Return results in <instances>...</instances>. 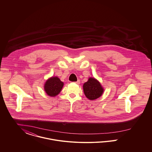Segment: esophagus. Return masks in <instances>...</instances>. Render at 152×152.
I'll list each match as a JSON object with an SVG mask.
<instances>
[{
    "mask_svg": "<svg viewBox=\"0 0 152 152\" xmlns=\"http://www.w3.org/2000/svg\"><path fill=\"white\" fill-rule=\"evenodd\" d=\"M76 84H79L80 83V81L79 80H78L77 81H76V82H75Z\"/></svg>",
    "mask_w": 152,
    "mask_h": 152,
    "instance_id": "obj_1",
    "label": "esophagus"
}]
</instances>
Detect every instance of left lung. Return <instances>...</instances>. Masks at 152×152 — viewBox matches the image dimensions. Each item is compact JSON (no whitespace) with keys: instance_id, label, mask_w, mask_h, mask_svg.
Segmentation results:
<instances>
[{"instance_id":"left-lung-1","label":"left lung","mask_w":152,"mask_h":152,"mask_svg":"<svg viewBox=\"0 0 152 152\" xmlns=\"http://www.w3.org/2000/svg\"><path fill=\"white\" fill-rule=\"evenodd\" d=\"M83 89L86 96L91 100L100 97L104 91L100 83L92 77H90L88 81L84 84Z\"/></svg>"}]
</instances>
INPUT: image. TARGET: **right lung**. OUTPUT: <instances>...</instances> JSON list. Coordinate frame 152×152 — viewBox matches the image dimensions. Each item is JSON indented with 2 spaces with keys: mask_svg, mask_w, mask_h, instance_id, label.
<instances>
[{
  "mask_svg": "<svg viewBox=\"0 0 152 152\" xmlns=\"http://www.w3.org/2000/svg\"><path fill=\"white\" fill-rule=\"evenodd\" d=\"M63 85V83L58 77H52L46 81L44 85V90L48 95L54 97L60 92Z\"/></svg>",
  "mask_w": 152,
  "mask_h": 152,
  "instance_id": "1",
  "label": "right lung"
}]
</instances>
